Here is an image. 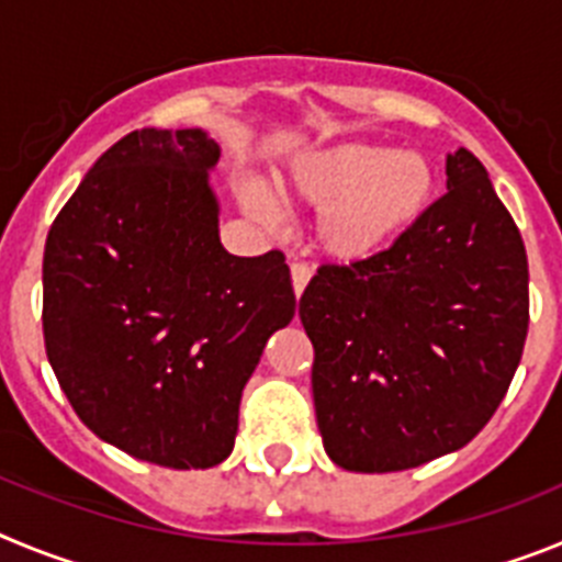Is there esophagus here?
<instances>
[{
    "label": "esophagus",
    "mask_w": 562,
    "mask_h": 562,
    "mask_svg": "<svg viewBox=\"0 0 562 562\" xmlns=\"http://www.w3.org/2000/svg\"><path fill=\"white\" fill-rule=\"evenodd\" d=\"M290 272H292V290H295V295L301 297V292H304L306 284H310L312 270L304 265V261H292Z\"/></svg>",
    "instance_id": "obj_1"
}]
</instances>
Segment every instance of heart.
Returning a JSON list of instances; mask_svg holds the SVG:
<instances>
[{"label": "heart", "mask_w": 562, "mask_h": 562, "mask_svg": "<svg viewBox=\"0 0 562 562\" xmlns=\"http://www.w3.org/2000/svg\"><path fill=\"white\" fill-rule=\"evenodd\" d=\"M278 191L321 211L315 238L326 256L362 261L391 250L428 216L439 193V168L425 151L340 143L292 160ZM241 205L258 222L276 225V205L252 182L241 186Z\"/></svg>", "instance_id": "b5f03b06"}]
</instances>
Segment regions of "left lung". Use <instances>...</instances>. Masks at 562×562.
<instances>
[{
    "label": "left lung",
    "mask_w": 562,
    "mask_h": 562,
    "mask_svg": "<svg viewBox=\"0 0 562 562\" xmlns=\"http://www.w3.org/2000/svg\"><path fill=\"white\" fill-rule=\"evenodd\" d=\"M445 171L448 193L408 236L321 267L301 295L317 430L351 473H396L464 448L524 355V238L475 154H448Z\"/></svg>",
    "instance_id": "1"
}]
</instances>
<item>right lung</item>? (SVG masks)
<instances>
[{
	"label": "right lung",
	"instance_id": "add662e5",
	"mask_svg": "<svg viewBox=\"0 0 562 562\" xmlns=\"http://www.w3.org/2000/svg\"><path fill=\"white\" fill-rule=\"evenodd\" d=\"M202 128H137L87 171L44 245V346L98 439L207 470L231 456L238 402L272 331L295 317L284 252L222 247Z\"/></svg>",
	"mask_w": 562,
	"mask_h": 562
}]
</instances>
